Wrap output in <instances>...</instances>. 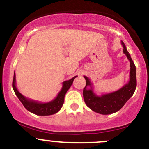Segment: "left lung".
<instances>
[{
  "instance_id": "1",
  "label": "left lung",
  "mask_w": 149,
  "mask_h": 149,
  "mask_svg": "<svg viewBox=\"0 0 149 149\" xmlns=\"http://www.w3.org/2000/svg\"><path fill=\"white\" fill-rule=\"evenodd\" d=\"M121 43L123 46V52L130 62V80L127 84L117 91L100 97L94 93L90 79L88 77L84 76L86 80V85L83 89V98L85 104L93 111L103 115L111 114L119 111L132 96L136 87V66L132 59L130 54L127 52L124 42L121 41ZM88 86L91 87L90 89L86 88Z\"/></svg>"
}]
</instances>
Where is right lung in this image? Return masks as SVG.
I'll list each match as a JSON object with an SVG mask.
<instances>
[{
	"instance_id": "1",
	"label": "right lung",
	"mask_w": 149,
	"mask_h": 149,
	"mask_svg": "<svg viewBox=\"0 0 149 149\" xmlns=\"http://www.w3.org/2000/svg\"><path fill=\"white\" fill-rule=\"evenodd\" d=\"M77 76H74L73 78L69 80H66L63 83V86L61 91L59 92L58 95L54 100L47 103H40V102H35V101L29 100L26 98L18 91L15 85V73H14V78L13 81V88L14 90L15 95L18 97L19 100L22 102L26 109L29 111L33 113L38 116H49L56 113L59 111L62 107L64 104V97L67 90L70 88L72 85L73 80Z\"/></svg>"
}]
</instances>
